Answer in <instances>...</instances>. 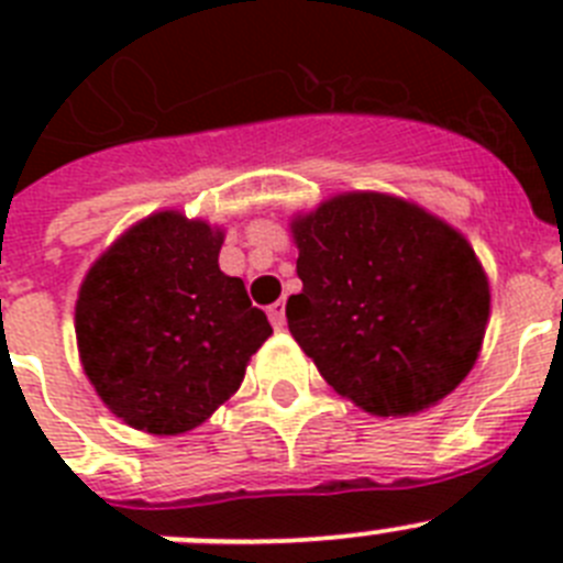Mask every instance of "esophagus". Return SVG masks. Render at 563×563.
<instances>
[{"label": "esophagus", "instance_id": "1", "mask_svg": "<svg viewBox=\"0 0 563 563\" xmlns=\"http://www.w3.org/2000/svg\"><path fill=\"white\" fill-rule=\"evenodd\" d=\"M267 318H271V324L276 327V330H282V327H285V301H276V305L271 307V310H267Z\"/></svg>", "mask_w": 563, "mask_h": 563}]
</instances>
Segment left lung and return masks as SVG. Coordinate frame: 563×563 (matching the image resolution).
<instances>
[{
  "label": "left lung",
  "instance_id": "8db88e82",
  "mask_svg": "<svg viewBox=\"0 0 563 563\" xmlns=\"http://www.w3.org/2000/svg\"><path fill=\"white\" fill-rule=\"evenodd\" d=\"M301 292L287 327L321 377L375 417H415L474 369L490 282L465 233L386 191L292 213Z\"/></svg>",
  "mask_w": 563,
  "mask_h": 563
}]
</instances>
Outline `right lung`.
<instances>
[{"label": "right lung", "instance_id": "obj_1", "mask_svg": "<svg viewBox=\"0 0 563 563\" xmlns=\"http://www.w3.org/2000/svg\"><path fill=\"white\" fill-rule=\"evenodd\" d=\"M225 228L154 211L89 265L76 301L84 375L129 429L177 437L225 406L273 335L245 282L220 271Z\"/></svg>", "mask_w": 563, "mask_h": 563}]
</instances>
